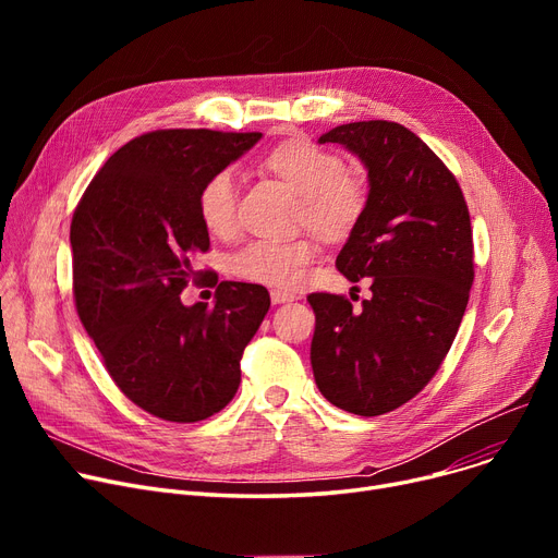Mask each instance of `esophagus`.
<instances>
[{"instance_id":"obj_1","label":"esophagus","mask_w":558,"mask_h":558,"mask_svg":"<svg viewBox=\"0 0 558 558\" xmlns=\"http://www.w3.org/2000/svg\"><path fill=\"white\" fill-rule=\"evenodd\" d=\"M296 296L289 294V291H280V289H271V301L274 305H280V303H291Z\"/></svg>"}]
</instances>
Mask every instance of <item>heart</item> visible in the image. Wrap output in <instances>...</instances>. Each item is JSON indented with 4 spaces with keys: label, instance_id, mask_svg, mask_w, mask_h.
I'll use <instances>...</instances> for the list:
<instances>
[{
    "label": "heart",
    "instance_id": "1",
    "mask_svg": "<svg viewBox=\"0 0 558 558\" xmlns=\"http://www.w3.org/2000/svg\"><path fill=\"white\" fill-rule=\"evenodd\" d=\"M264 167L301 196V219L324 238H341L360 221L366 185L324 146L305 137L284 140L267 154ZM238 198L240 185L230 169L210 175L198 192V217L205 230L219 240L232 238L238 232ZM316 255L318 246L310 238L255 240L234 253L232 271L251 282L287 289L299 284Z\"/></svg>",
    "mask_w": 558,
    "mask_h": 558
}]
</instances>
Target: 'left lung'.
<instances>
[{
  "label": "left lung",
  "instance_id": "obj_1",
  "mask_svg": "<svg viewBox=\"0 0 558 558\" xmlns=\"http://www.w3.org/2000/svg\"><path fill=\"white\" fill-rule=\"evenodd\" d=\"M355 154L368 198L337 255L350 280L371 278L362 310L335 294H310L316 314L312 371L318 391L357 416L412 400L446 360L471 294L473 228L452 171L409 129L341 124L318 137Z\"/></svg>",
  "mask_w": 558,
  "mask_h": 558
}]
</instances>
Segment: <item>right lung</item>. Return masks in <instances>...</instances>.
<instances>
[{"instance_id":"1","label":"right lung","mask_w":558,"mask_h":558,"mask_svg":"<svg viewBox=\"0 0 558 558\" xmlns=\"http://www.w3.org/2000/svg\"><path fill=\"white\" fill-rule=\"evenodd\" d=\"M262 133L167 129L114 151L78 201L74 301L122 393L171 423H196L234 398L240 360L271 299L262 284H217L215 305H183L192 259L210 248L198 217L203 183Z\"/></svg>"}]
</instances>
